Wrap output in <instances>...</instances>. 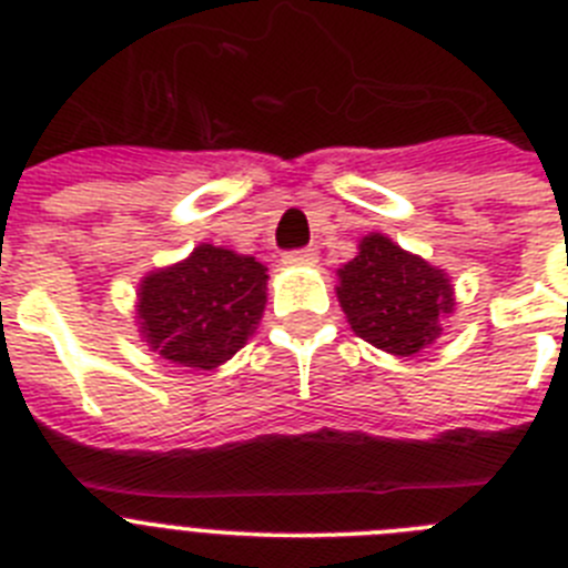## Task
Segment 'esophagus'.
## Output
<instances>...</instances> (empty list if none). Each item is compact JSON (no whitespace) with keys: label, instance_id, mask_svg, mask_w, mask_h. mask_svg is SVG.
Instances as JSON below:
<instances>
[{"label":"esophagus","instance_id":"obj_1","mask_svg":"<svg viewBox=\"0 0 568 568\" xmlns=\"http://www.w3.org/2000/svg\"><path fill=\"white\" fill-rule=\"evenodd\" d=\"M283 263L288 265H314L316 252L314 248H291V252L283 254Z\"/></svg>","mask_w":568,"mask_h":568}]
</instances>
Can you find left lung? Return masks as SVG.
<instances>
[{"label":"left lung","mask_w":568,"mask_h":568,"mask_svg":"<svg viewBox=\"0 0 568 568\" xmlns=\"http://www.w3.org/2000/svg\"><path fill=\"white\" fill-rule=\"evenodd\" d=\"M339 280L336 294L351 328L387 354H418L442 331L438 316L453 311L449 280L382 234L362 240Z\"/></svg>","instance_id":"1"}]
</instances>
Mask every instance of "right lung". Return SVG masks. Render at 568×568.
I'll return each mask as SVG.
<instances>
[{
	"label": "right lung",
	"instance_id": "obj_1",
	"mask_svg": "<svg viewBox=\"0 0 568 568\" xmlns=\"http://www.w3.org/2000/svg\"><path fill=\"white\" fill-rule=\"evenodd\" d=\"M265 265L201 246L141 285V325L163 359L212 371L246 345L265 308Z\"/></svg>",
	"mask_w": 568,
	"mask_h": 568
}]
</instances>
